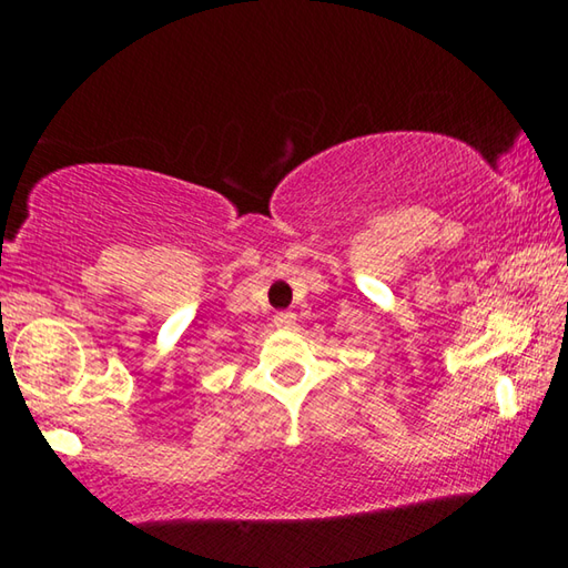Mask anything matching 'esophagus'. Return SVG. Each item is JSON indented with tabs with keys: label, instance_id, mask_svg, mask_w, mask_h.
<instances>
[{
	"label": "esophagus",
	"instance_id": "esophagus-1",
	"mask_svg": "<svg viewBox=\"0 0 568 568\" xmlns=\"http://www.w3.org/2000/svg\"><path fill=\"white\" fill-rule=\"evenodd\" d=\"M273 323H275V328H293V325H295V313H291V311L275 313L273 315Z\"/></svg>",
	"mask_w": 568,
	"mask_h": 568
}]
</instances>
